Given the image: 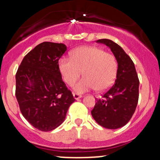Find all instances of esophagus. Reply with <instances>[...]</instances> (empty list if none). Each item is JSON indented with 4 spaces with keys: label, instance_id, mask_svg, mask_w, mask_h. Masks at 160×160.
I'll use <instances>...</instances> for the list:
<instances>
[{
    "label": "esophagus",
    "instance_id": "obj_1",
    "mask_svg": "<svg viewBox=\"0 0 160 160\" xmlns=\"http://www.w3.org/2000/svg\"><path fill=\"white\" fill-rule=\"evenodd\" d=\"M73 95H74V98L75 99H77V100H78V99H79V98H80L82 97L81 95L78 94V93H74V94H73Z\"/></svg>",
    "mask_w": 160,
    "mask_h": 160
}]
</instances>
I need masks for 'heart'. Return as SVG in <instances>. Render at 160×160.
I'll list each match as a JSON object with an SVG mask.
<instances>
[{"mask_svg": "<svg viewBox=\"0 0 160 160\" xmlns=\"http://www.w3.org/2000/svg\"><path fill=\"white\" fill-rule=\"evenodd\" d=\"M117 68L116 57L95 47H79L71 52V58L64 57L58 62L62 78L68 86L74 85L82 71L84 78L74 86L78 93L107 90L114 82Z\"/></svg>", "mask_w": 160, "mask_h": 160, "instance_id": "heart-1", "label": "heart"}]
</instances>
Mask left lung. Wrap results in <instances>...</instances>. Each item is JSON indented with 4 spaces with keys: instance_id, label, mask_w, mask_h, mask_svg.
Here are the masks:
<instances>
[{
    "instance_id": "left-lung-1",
    "label": "left lung",
    "mask_w": 160,
    "mask_h": 160,
    "mask_svg": "<svg viewBox=\"0 0 160 160\" xmlns=\"http://www.w3.org/2000/svg\"><path fill=\"white\" fill-rule=\"evenodd\" d=\"M110 49L118 63L114 84L96 98L92 116L100 126L115 129L126 125L136 109L139 96V80L132 60L120 46L111 40L100 39Z\"/></svg>"
}]
</instances>
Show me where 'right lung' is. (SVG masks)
I'll return each mask as SVG.
<instances>
[{"label":"right lung","mask_w":160,"mask_h":160,"mask_svg":"<svg viewBox=\"0 0 160 160\" xmlns=\"http://www.w3.org/2000/svg\"><path fill=\"white\" fill-rule=\"evenodd\" d=\"M66 50L63 43L43 42L24 57L16 72V97L20 111L40 131L59 126L75 101L58 69V60Z\"/></svg>","instance_id":"1"}]
</instances>
